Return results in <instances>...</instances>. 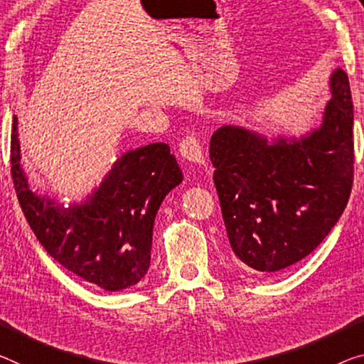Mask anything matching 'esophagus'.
I'll return each mask as SVG.
<instances>
[{
    "label": "esophagus",
    "mask_w": 364,
    "mask_h": 364,
    "mask_svg": "<svg viewBox=\"0 0 364 364\" xmlns=\"http://www.w3.org/2000/svg\"><path fill=\"white\" fill-rule=\"evenodd\" d=\"M178 153L183 159H187L188 163L193 164H205V158H203V149H201L200 139L195 135H188L186 136L178 144Z\"/></svg>",
    "instance_id": "esophagus-1"
}]
</instances>
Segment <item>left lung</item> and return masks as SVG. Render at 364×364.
<instances>
[{
	"mask_svg": "<svg viewBox=\"0 0 364 364\" xmlns=\"http://www.w3.org/2000/svg\"><path fill=\"white\" fill-rule=\"evenodd\" d=\"M318 128L268 141L242 127L213 133L210 159L237 264L278 272L309 255L337 225L353 186V104L348 76H331Z\"/></svg>",
	"mask_w": 364,
	"mask_h": 364,
	"instance_id": "obj_1",
	"label": "left lung"
}]
</instances>
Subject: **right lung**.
I'll return each instance as SVG.
<instances>
[{
	"label": "right lung",
	"instance_id": "add662e5",
	"mask_svg": "<svg viewBox=\"0 0 364 364\" xmlns=\"http://www.w3.org/2000/svg\"><path fill=\"white\" fill-rule=\"evenodd\" d=\"M11 174L26 220L48 255L105 291L135 287L146 275L156 213L183 178L169 144L151 143L122 154L85 201L65 208L31 188L16 117Z\"/></svg>",
	"mask_w": 364,
	"mask_h": 364
}]
</instances>
